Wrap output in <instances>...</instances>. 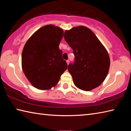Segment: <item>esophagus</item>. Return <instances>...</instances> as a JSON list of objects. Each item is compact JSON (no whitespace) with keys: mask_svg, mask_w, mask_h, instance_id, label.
I'll return each mask as SVG.
<instances>
[{"mask_svg":"<svg viewBox=\"0 0 131 131\" xmlns=\"http://www.w3.org/2000/svg\"><path fill=\"white\" fill-rule=\"evenodd\" d=\"M66 62H67L68 65H69V60H67V61H66Z\"/></svg>","mask_w":131,"mask_h":131,"instance_id":"obj_1","label":"esophagus"}]
</instances>
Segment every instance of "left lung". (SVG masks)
<instances>
[{
  "mask_svg": "<svg viewBox=\"0 0 131 131\" xmlns=\"http://www.w3.org/2000/svg\"><path fill=\"white\" fill-rule=\"evenodd\" d=\"M64 38L75 56L74 64L68 66L75 85L85 91L99 87L107 75L110 65L105 47L92 31L84 26L66 30Z\"/></svg>",
  "mask_w": 131,
  "mask_h": 131,
  "instance_id": "8db88e82",
  "label": "left lung"
}]
</instances>
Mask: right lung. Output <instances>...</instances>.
Returning <instances> with one entry per match:
<instances>
[{"label": "right lung", "instance_id": "add662e5", "mask_svg": "<svg viewBox=\"0 0 131 131\" xmlns=\"http://www.w3.org/2000/svg\"><path fill=\"white\" fill-rule=\"evenodd\" d=\"M63 30L47 25L36 31L26 41L22 52V68L30 83L39 90L54 87L68 69L59 44Z\"/></svg>", "mask_w": 131, "mask_h": 131}]
</instances>
